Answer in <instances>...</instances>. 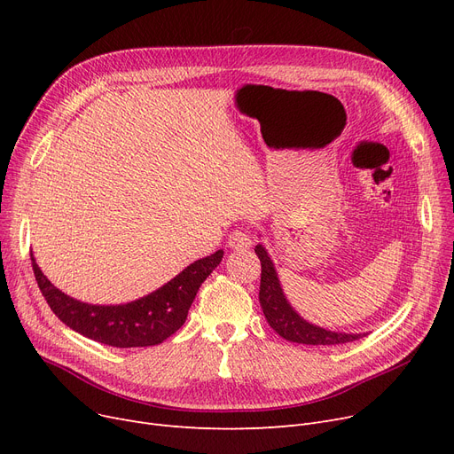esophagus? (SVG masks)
Segmentation results:
<instances>
[{
	"label": "esophagus",
	"mask_w": 454,
	"mask_h": 454,
	"mask_svg": "<svg viewBox=\"0 0 454 454\" xmlns=\"http://www.w3.org/2000/svg\"><path fill=\"white\" fill-rule=\"evenodd\" d=\"M228 247L231 250H239V252H247L252 247V239L247 230H233L228 237Z\"/></svg>",
	"instance_id": "1"
}]
</instances>
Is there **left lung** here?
Returning a JSON list of instances; mask_svg holds the SVG:
<instances>
[{
    "mask_svg": "<svg viewBox=\"0 0 454 454\" xmlns=\"http://www.w3.org/2000/svg\"><path fill=\"white\" fill-rule=\"evenodd\" d=\"M255 254L261 261V285H259V303L269 325L279 337L289 342L311 344V346H335L363 339L366 333H342L331 331L320 325L307 322L296 313V309L285 296L281 283L276 272L272 259L263 245L255 247Z\"/></svg>",
    "mask_w": 454,
    "mask_h": 454,
    "instance_id": "8db88e82",
    "label": "left lung"
}]
</instances>
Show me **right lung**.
<instances>
[{"label": "right lung", "instance_id": "obj_1", "mask_svg": "<svg viewBox=\"0 0 454 454\" xmlns=\"http://www.w3.org/2000/svg\"><path fill=\"white\" fill-rule=\"evenodd\" d=\"M223 255L217 250L202 257L154 293L119 305H93L64 294L43 276L33 254L31 261L45 301L69 329L112 348H145L161 344L184 325L200 285L217 269Z\"/></svg>", "mask_w": 454, "mask_h": 454}]
</instances>
